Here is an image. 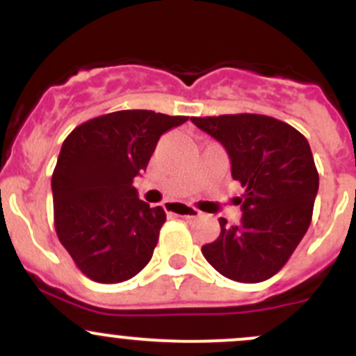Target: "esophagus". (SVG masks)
<instances>
[{"instance_id": "34e87169", "label": "esophagus", "mask_w": 356, "mask_h": 356, "mask_svg": "<svg viewBox=\"0 0 356 356\" xmlns=\"http://www.w3.org/2000/svg\"><path fill=\"white\" fill-rule=\"evenodd\" d=\"M165 210H167L168 215H175V217H184V218H196L201 215L200 210L182 203H167L165 204Z\"/></svg>"}]
</instances>
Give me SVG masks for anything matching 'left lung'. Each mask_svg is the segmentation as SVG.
Wrapping results in <instances>:
<instances>
[{
  "instance_id": "obj_1",
  "label": "left lung",
  "mask_w": 356,
  "mask_h": 356,
  "mask_svg": "<svg viewBox=\"0 0 356 356\" xmlns=\"http://www.w3.org/2000/svg\"><path fill=\"white\" fill-rule=\"evenodd\" d=\"M231 158V174L245 188L236 198L238 225L220 218V234L201 248L224 277L261 282L277 274L308 231L318 172L307 138L286 122L257 113L191 117Z\"/></svg>"
}]
</instances>
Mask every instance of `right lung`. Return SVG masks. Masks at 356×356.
<instances>
[{"instance_id":"right-lung-1","label":"right lung","mask_w":356,"mask_h":356,"mask_svg":"<svg viewBox=\"0 0 356 356\" xmlns=\"http://www.w3.org/2000/svg\"><path fill=\"white\" fill-rule=\"evenodd\" d=\"M186 120L120 110L84 122L63 141L51 177L56 236L92 281H127L152 260L167 215L139 200L132 182L160 136Z\"/></svg>"}]
</instances>
